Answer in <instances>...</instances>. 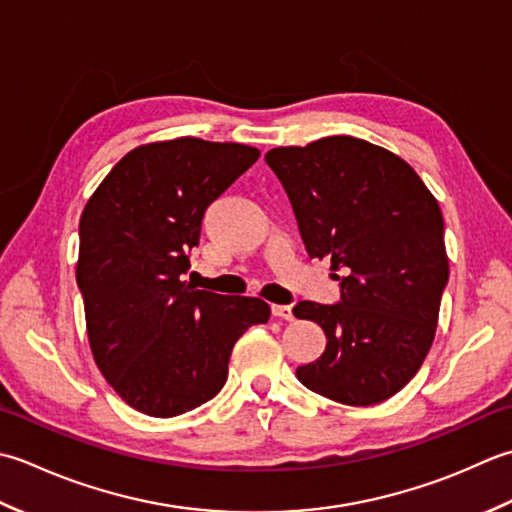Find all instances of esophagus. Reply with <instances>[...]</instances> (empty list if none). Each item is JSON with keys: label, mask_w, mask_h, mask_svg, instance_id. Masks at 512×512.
<instances>
[{"label": "esophagus", "mask_w": 512, "mask_h": 512, "mask_svg": "<svg viewBox=\"0 0 512 512\" xmlns=\"http://www.w3.org/2000/svg\"><path fill=\"white\" fill-rule=\"evenodd\" d=\"M271 314L280 320H294V311L289 305H271Z\"/></svg>", "instance_id": "esophagus-1"}]
</instances>
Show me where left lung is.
I'll return each instance as SVG.
<instances>
[{
    "label": "left lung",
    "instance_id": "obj_1",
    "mask_svg": "<svg viewBox=\"0 0 512 512\" xmlns=\"http://www.w3.org/2000/svg\"><path fill=\"white\" fill-rule=\"evenodd\" d=\"M265 161L285 187L307 254L342 271L333 274L336 305L294 307L327 336L325 353L296 378L342 404L389 400L435 338L448 283L440 205L409 163L364 139L338 134L269 150Z\"/></svg>",
    "mask_w": 512,
    "mask_h": 512
}]
</instances>
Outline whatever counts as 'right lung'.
<instances>
[{"instance_id":"right-lung-1","label":"right lung","mask_w":512,"mask_h":512,"mask_svg":"<svg viewBox=\"0 0 512 512\" xmlns=\"http://www.w3.org/2000/svg\"><path fill=\"white\" fill-rule=\"evenodd\" d=\"M258 156L192 137L143 145L114 165L81 214L77 285L90 349L132 409L174 417L212 400L236 340L269 320L265 300L181 280L205 210Z\"/></svg>"}]
</instances>
